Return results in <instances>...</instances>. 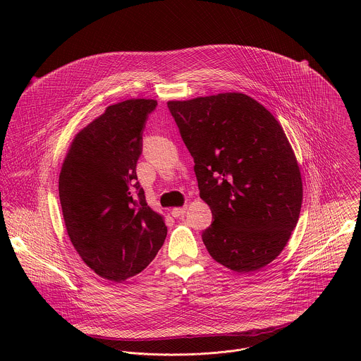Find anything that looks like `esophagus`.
<instances>
[{
	"mask_svg": "<svg viewBox=\"0 0 361 361\" xmlns=\"http://www.w3.org/2000/svg\"><path fill=\"white\" fill-rule=\"evenodd\" d=\"M186 207H176V208H173L172 211H171V214H172V216H175V218H182L185 214H186Z\"/></svg>",
	"mask_w": 361,
	"mask_h": 361,
	"instance_id": "1",
	"label": "esophagus"
}]
</instances>
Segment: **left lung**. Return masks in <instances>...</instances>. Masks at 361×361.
Here are the masks:
<instances>
[{
    "label": "left lung",
    "instance_id": "8db88e82",
    "mask_svg": "<svg viewBox=\"0 0 361 361\" xmlns=\"http://www.w3.org/2000/svg\"><path fill=\"white\" fill-rule=\"evenodd\" d=\"M168 108L212 212L202 235L209 256L236 272L265 267L286 246L303 202L300 169L282 126L242 93L168 102Z\"/></svg>",
    "mask_w": 361,
    "mask_h": 361
}]
</instances>
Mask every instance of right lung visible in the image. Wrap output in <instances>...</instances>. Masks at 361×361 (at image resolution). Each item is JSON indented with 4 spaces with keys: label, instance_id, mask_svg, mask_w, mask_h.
<instances>
[{
    "label": "right lung",
    "instance_id": "add662e5",
    "mask_svg": "<svg viewBox=\"0 0 361 361\" xmlns=\"http://www.w3.org/2000/svg\"><path fill=\"white\" fill-rule=\"evenodd\" d=\"M155 100L106 106L73 139L59 173L68 236L97 275L122 282L142 272L164 245V218L147 206L136 175L142 135Z\"/></svg>",
    "mask_w": 361,
    "mask_h": 361
}]
</instances>
